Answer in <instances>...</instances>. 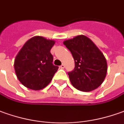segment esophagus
I'll use <instances>...</instances> for the list:
<instances>
[{
  "label": "esophagus",
  "instance_id": "1",
  "mask_svg": "<svg viewBox=\"0 0 124 124\" xmlns=\"http://www.w3.org/2000/svg\"><path fill=\"white\" fill-rule=\"evenodd\" d=\"M60 67L61 69H64V68H65V65H64V64H62L60 66Z\"/></svg>",
  "mask_w": 124,
  "mask_h": 124
}]
</instances>
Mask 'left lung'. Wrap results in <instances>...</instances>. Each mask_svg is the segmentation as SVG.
Segmentation results:
<instances>
[{
	"label": "left lung",
	"instance_id": "left-lung-1",
	"mask_svg": "<svg viewBox=\"0 0 124 124\" xmlns=\"http://www.w3.org/2000/svg\"><path fill=\"white\" fill-rule=\"evenodd\" d=\"M75 61V68L68 73L71 83L76 89L90 92L101 85L107 71L105 56L90 38L80 35L64 41Z\"/></svg>",
	"mask_w": 124,
	"mask_h": 124
}]
</instances>
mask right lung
Returning a JSON list of instances; mask_svg holds the SVG:
<instances>
[{
    "label": "right lung",
    "instance_id": "right-lung-1",
    "mask_svg": "<svg viewBox=\"0 0 124 124\" xmlns=\"http://www.w3.org/2000/svg\"><path fill=\"white\" fill-rule=\"evenodd\" d=\"M54 41L42 36L28 40L15 57L14 68L18 80L24 86L34 90L42 89L51 82L59 69L53 64L51 53Z\"/></svg>",
    "mask_w": 124,
    "mask_h": 124
}]
</instances>
